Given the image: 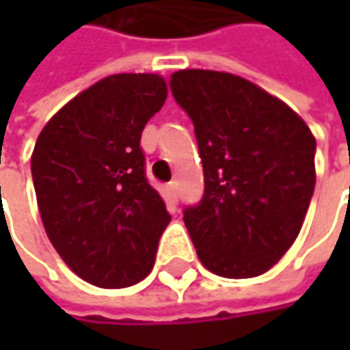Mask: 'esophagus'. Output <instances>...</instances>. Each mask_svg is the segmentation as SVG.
I'll return each instance as SVG.
<instances>
[{
	"mask_svg": "<svg viewBox=\"0 0 350 350\" xmlns=\"http://www.w3.org/2000/svg\"><path fill=\"white\" fill-rule=\"evenodd\" d=\"M167 195H169V198L173 200V202H177V198H179V185H177V181L169 183Z\"/></svg>",
	"mask_w": 350,
	"mask_h": 350,
	"instance_id": "esophagus-1",
	"label": "esophagus"
}]
</instances>
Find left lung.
<instances>
[{
  "label": "left lung",
  "instance_id": "1",
  "mask_svg": "<svg viewBox=\"0 0 350 350\" xmlns=\"http://www.w3.org/2000/svg\"><path fill=\"white\" fill-rule=\"evenodd\" d=\"M195 126L204 195L183 210L202 265L226 278L267 273L300 234L316 187V138L247 79L181 70L169 79Z\"/></svg>",
  "mask_w": 350,
  "mask_h": 350
}]
</instances>
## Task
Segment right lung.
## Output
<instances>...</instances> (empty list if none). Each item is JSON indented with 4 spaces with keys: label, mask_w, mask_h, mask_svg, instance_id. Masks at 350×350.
I'll use <instances>...</instances> for the list:
<instances>
[{
    "label": "right lung",
    "mask_w": 350,
    "mask_h": 350,
    "mask_svg": "<svg viewBox=\"0 0 350 350\" xmlns=\"http://www.w3.org/2000/svg\"><path fill=\"white\" fill-rule=\"evenodd\" d=\"M165 99L161 75H109L64 105L34 144L48 239L89 284L132 286L154 267L171 216L146 177L140 138Z\"/></svg>",
    "instance_id": "1"
}]
</instances>
